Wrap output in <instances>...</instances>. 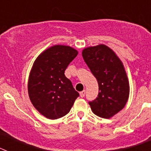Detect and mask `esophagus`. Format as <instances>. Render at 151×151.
I'll list each match as a JSON object with an SVG mask.
<instances>
[{
  "mask_svg": "<svg viewBox=\"0 0 151 151\" xmlns=\"http://www.w3.org/2000/svg\"><path fill=\"white\" fill-rule=\"evenodd\" d=\"M79 94H80V97H85V91L84 90V91H81L79 93Z\"/></svg>",
  "mask_w": 151,
  "mask_h": 151,
  "instance_id": "obj_1",
  "label": "esophagus"
}]
</instances>
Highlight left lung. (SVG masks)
Instances as JSON below:
<instances>
[{
  "label": "left lung",
  "instance_id": "left-lung-1",
  "mask_svg": "<svg viewBox=\"0 0 151 151\" xmlns=\"http://www.w3.org/2000/svg\"><path fill=\"white\" fill-rule=\"evenodd\" d=\"M82 54L99 85L98 96L89 102L92 112L101 118H111L123 109L129 97V82L123 63L103 44L83 49Z\"/></svg>",
  "mask_w": 151,
  "mask_h": 151
}]
</instances>
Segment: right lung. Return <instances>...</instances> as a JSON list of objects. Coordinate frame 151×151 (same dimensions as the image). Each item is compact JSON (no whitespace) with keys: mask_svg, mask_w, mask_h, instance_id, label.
Listing matches in <instances>:
<instances>
[{"mask_svg":"<svg viewBox=\"0 0 151 151\" xmlns=\"http://www.w3.org/2000/svg\"><path fill=\"white\" fill-rule=\"evenodd\" d=\"M78 51L70 46L54 45L44 50L35 60L29 73V98L41 115L57 119L66 115L79 94L65 70Z\"/></svg>","mask_w":151,"mask_h":151,"instance_id":"obj_1","label":"right lung"}]
</instances>
